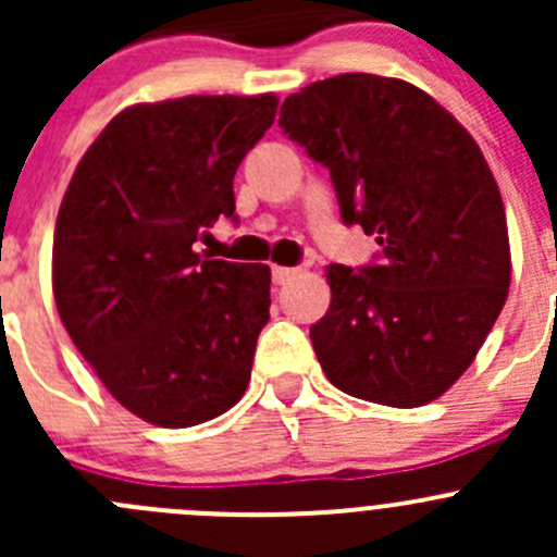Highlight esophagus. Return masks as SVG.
<instances>
[{"instance_id": "esophagus-1", "label": "esophagus", "mask_w": 557, "mask_h": 557, "mask_svg": "<svg viewBox=\"0 0 557 557\" xmlns=\"http://www.w3.org/2000/svg\"><path fill=\"white\" fill-rule=\"evenodd\" d=\"M296 274H299V269H290V267H274L272 269L274 285H288Z\"/></svg>"}]
</instances>
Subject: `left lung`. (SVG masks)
Returning a JSON list of instances; mask_svg holds the SVG:
<instances>
[{"label":"left lung","instance_id":"1","mask_svg":"<svg viewBox=\"0 0 557 557\" xmlns=\"http://www.w3.org/2000/svg\"><path fill=\"white\" fill-rule=\"evenodd\" d=\"M280 128L331 174L345 226L380 250L331 263V307L310 339L331 385L420 407L474 361L509 290L504 201L471 134L396 77L318 81L280 107Z\"/></svg>","mask_w":557,"mask_h":557}]
</instances>
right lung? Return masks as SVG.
I'll return each mask as SVG.
<instances>
[{"label": "right lung", "mask_w": 557, "mask_h": 557, "mask_svg": "<svg viewBox=\"0 0 557 557\" xmlns=\"http://www.w3.org/2000/svg\"><path fill=\"white\" fill-rule=\"evenodd\" d=\"M277 99L183 97L117 112L61 201L53 296L107 391L137 418L188 429L243 398L269 323L263 263L199 256L234 215V174Z\"/></svg>", "instance_id": "add662e5"}]
</instances>
